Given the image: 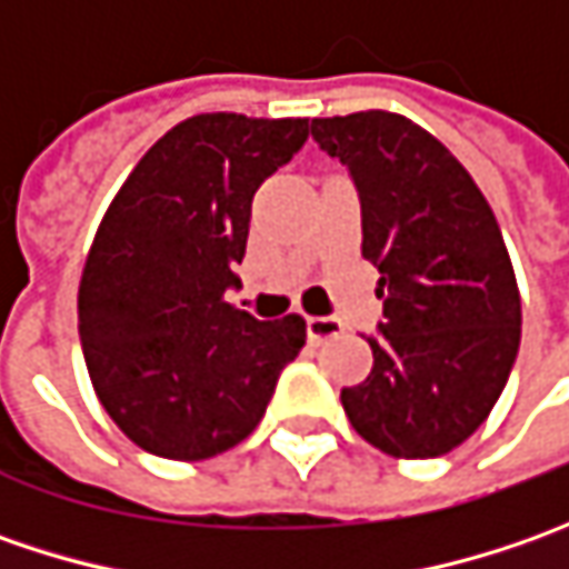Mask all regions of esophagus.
I'll return each instance as SVG.
<instances>
[{
	"label": "esophagus",
	"mask_w": 569,
	"mask_h": 569,
	"mask_svg": "<svg viewBox=\"0 0 569 569\" xmlns=\"http://www.w3.org/2000/svg\"><path fill=\"white\" fill-rule=\"evenodd\" d=\"M341 329L345 326L336 317H307V336H310V341H317V345L329 339H339Z\"/></svg>",
	"instance_id": "obj_1"
}]
</instances>
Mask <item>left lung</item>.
<instances>
[{
	"mask_svg": "<svg viewBox=\"0 0 569 569\" xmlns=\"http://www.w3.org/2000/svg\"><path fill=\"white\" fill-rule=\"evenodd\" d=\"M361 199L363 259L380 269L373 370L341 389L351 427L396 459L469 440L510 380L522 303L513 262L469 170L418 122L386 110L313 120Z\"/></svg>",
	"mask_w": 569,
	"mask_h": 569,
	"instance_id": "1",
	"label": "left lung"
}]
</instances>
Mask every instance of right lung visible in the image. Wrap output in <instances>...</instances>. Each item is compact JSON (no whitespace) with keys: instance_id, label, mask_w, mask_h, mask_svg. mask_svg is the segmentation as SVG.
Here are the masks:
<instances>
[{"instance_id":"obj_1","label":"right lung","mask_w":569,"mask_h":569,"mask_svg":"<svg viewBox=\"0 0 569 569\" xmlns=\"http://www.w3.org/2000/svg\"><path fill=\"white\" fill-rule=\"evenodd\" d=\"M310 120L199 113L148 148L110 202L78 284V339L100 405L144 452L199 462L247 440L307 341L259 322L240 288L256 189Z\"/></svg>"}]
</instances>
